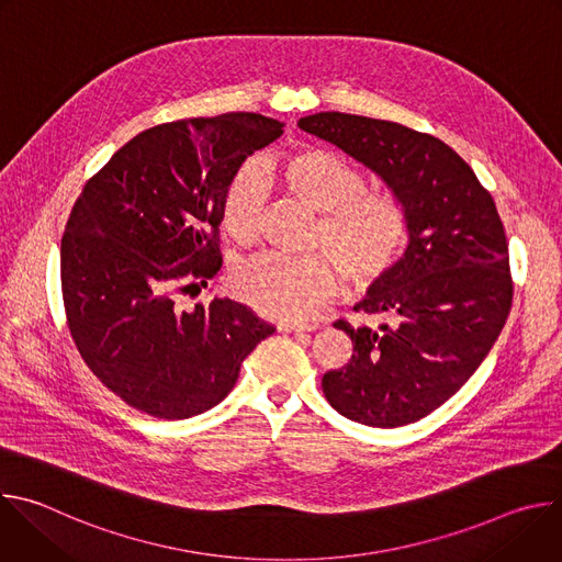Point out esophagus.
<instances>
[{"label": "esophagus", "instance_id": "34e87169", "mask_svg": "<svg viewBox=\"0 0 562 562\" xmlns=\"http://www.w3.org/2000/svg\"><path fill=\"white\" fill-rule=\"evenodd\" d=\"M278 329L284 331V334H308V331L315 329V325H306V323H280Z\"/></svg>", "mask_w": 562, "mask_h": 562}]
</instances>
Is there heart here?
<instances>
[{
    "label": "heart",
    "instance_id": "obj_1",
    "mask_svg": "<svg viewBox=\"0 0 562 562\" xmlns=\"http://www.w3.org/2000/svg\"><path fill=\"white\" fill-rule=\"evenodd\" d=\"M269 176L304 206L317 211L308 256H262L231 276L233 293L273 319L311 313L338 291L340 269L351 286L384 278L409 245V211L391 191L367 189L364 173L342 155L304 146L286 153ZM267 182L258 167L237 169L222 195V226L239 245L262 231Z\"/></svg>",
    "mask_w": 562,
    "mask_h": 562
}]
</instances>
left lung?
<instances>
[{
  "instance_id": "8db88e82",
  "label": "left lung",
  "mask_w": 562,
  "mask_h": 562,
  "mask_svg": "<svg viewBox=\"0 0 562 562\" xmlns=\"http://www.w3.org/2000/svg\"><path fill=\"white\" fill-rule=\"evenodd\" d=\"M297 126L380 176L412 222L405 256L353 306L386 323H334L353 353L323 375V391L360 425L416 423L473 375L507 323L514 284L494 198L434 135L338 111L306 115Z\"/></svg>"
}]
</instances>
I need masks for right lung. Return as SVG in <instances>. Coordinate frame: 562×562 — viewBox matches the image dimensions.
<instances>
[{
	"label": "right lung",
	"instance_id": "1",
	"mask_svg": "<svg viewBox=\"0 0 562 562\" xmlns=\"http://www.w3.org/2000/svg\"><path fill=\"white\" fill-rule=\"evenodd\" d=\"M282 122L224 113L159 124L87 182L61 237V295L89 369L126 405L167 420L209 412L276 329L247 304L180 295L222 267L217 226L231 176Z\"/></svg>",
	"mask_w": 562,
	"mask_h": 562
}]
</instances>
